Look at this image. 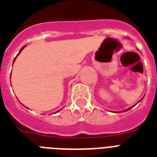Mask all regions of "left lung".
<instances>
[{"instance_id":"8db88e82","label":"left lung","mask_w":157,"mask_h":157,"mask_svg":"<svg viewBox=\"0 0 157 157\" xmlns=\"http://www.w3.org/2000/svg\"><path fill=\"white\" fill-rule=\"evenodd\" d=\"M132 107H133V106H132V107H130V108H129V109H127V110H129V109H132ZM127 110H125V111H127Z\"/></svg>"}]
</instances>
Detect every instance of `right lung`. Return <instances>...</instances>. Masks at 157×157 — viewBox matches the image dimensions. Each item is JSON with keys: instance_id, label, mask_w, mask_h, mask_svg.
Here are the masks:
<instances>
[{"instance_id": "1", "label": "right lung", "mask_w": 157, "mask_h": 157, "mask_svg": "<svg viewBox=\"0 0 157 157\" xmlns=\"http://www.w3.org/2000/svg\"><path fill=\"white\" fill-rule=\"evenodd\" d=\"M25 48V46H24V47H22V48H21V50H20V52H18V54H19V53H20V52H21V51H22V49H23V48ZM18 54H17V55H18ZM17 57V56H16ZM16 57H15V59H16ZM15 59H14V60H15ZM14 60H13V62H14Z\"/></svg>"}]
</instances>
